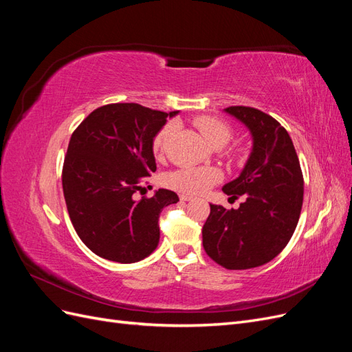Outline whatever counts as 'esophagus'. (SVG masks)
Instances as JSON below:
<instances>
[{
	"label": "esophagus",
	"mask_w": 352,
	"mask_h": 352,
	"mask_svg": "<svg viewBox=\"0 0 352 352\" xmlns=\"http://www.w3.org/2000/svg\"><path fill=\"white\" fill-rule=\"evenodd\" d=\"M179 198H180V201H192V199H194L192 197H189V195H185V194H182V195H180Z\"/></svg>",
	"instance_id": "esophagus-1"
}]
</instances>
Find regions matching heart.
Returning <instances> with one entry per match:
<instances>
[{"label": "heart", "instance_id": "b5f03b06", "mask_svg": "<svg viewBox=\"0 0 352 352\" xmlns=\"http://www.w3.org/2000/svg\"><path fill=\"white\" fill-rule=\"evenodd\" d=\"M194 124L211 146L226 145L232 138L230 127L225 122L216 119V117H197L194 120ZM175 129V123H167L162 127V131L155 135L153 150L157 157H163L166 154L168 140L170 136L173 135ZM220 177V172L214 167H180L173 170V172H168L164 176L163 182L167 188H172L177 190V192L197 195L217 184Z\"/></svg>", "mask_w": 352, "mask_h": 352}]
</instances>
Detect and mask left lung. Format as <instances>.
Here are the masks:
<instances>
[{"label":"left lung","mask_w":352,"mask_h":352,"mask_svg":"<svg viewBox=\"0 0 352 352\" xmlns=\"http://www.w3.org/2000/svg\"><path fill=\"white\" fill-rule=\"evenodd\" d=\"M225 111L248 127L252 151L241 175L223 186L239 208L210 204L202 245L211 260L229 270L272 261L292 238L304 198V179L289 133L272 116L233 105Z\"/></svg>","instance_id":"8db88e82"}]
</instances>
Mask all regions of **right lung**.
<instances>
[{"label": "right lung", "instance_id": "right-lung-1", "mask_svg": "<svg viewBox=\"0 0 352 352\" xmlns=\"http://www.w3.org/2000/svg\"><path fill=\"white\" fill-rule=\"evenodd\" d=\"M177 111L135 102L94 110L73 132L63 164V192L72 225L101 258L136 263L158 245L160 212L179 197L168 189L136 201L133 194L157 170L155 135Z\"/></svg>", "mask_w": 352, "mask_h": 352}]
</instances>
